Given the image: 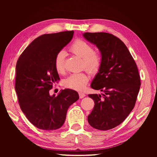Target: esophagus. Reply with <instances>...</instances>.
I'll return each mask as SVG.
<instances>
[{"instance_id": "34e87169", "label": "esophagus", "mask_w": 157, "mask_h": 157, "mask_svg": "<svg viewBox=\"0 0 157 157\" xmlns=\"http://www.w3.org/2000/svg\"><path fill=\"white\" fill-rule=\"evenodd\" d=\"M86 94L84 93L83 92H79V98H83L84 97H85Z\"/></svg>"}]
</instances>
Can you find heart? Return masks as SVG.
I'll use <instances>...</instances> for the list:
<instances>
[{
    "instance_id": "1",
    "label": "heart",
    "mask_w": 157,
    "mask_h": 157,
    "mask_svg": "<svg viewBox=\"0 0 157 157\" xmlns=\"http://www.w3.org/2000/svg\"><path fill=\"white\" fill-rule=\"evenodd\" d=\"M69 51L73 55L82 59V68L90 73H97L102 65V56L99 52L94 51V47L84 40L77 39L69 46ZM55 68L59 73L65 69V52L60 51L57 52L54 61ZM89 81L88 76L85 73H71L63 81L65 87L75 90H82Z\"/></svg>"
}]
</instances>
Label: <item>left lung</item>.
<instances>
[{"label": "left lung", "mask_w": 157, "mask_h": 157, "mask_svg": "<svg viewBox=\"0 0 157 157\" xmlns=\"http://www.w3.org/2000/svg\"><path fill=\"white\" fill-rule=\"evenodd\" d=\"M83 36L102 55V65L91 88L104 94L88 95L94 106L88 121L95 129L109 130L121 124L134 109L140 77L134 58L119 38L105 32H86Z\"/></svg>", "instance_id": "1"}]
</instances>
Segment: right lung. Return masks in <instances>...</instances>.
Returning <instances> with one entry per match:
<instances>
[{"label": "right lung", "mask_w": 157, "mask_h": 157, "mask_svg": "<svg viewBox=\"0 0 157 157\" xmlns=\"http://www.w3.org/2000/svg\"><path fill=\"white\" fill-rule=\"evenodd\" d=\"M73 31L44 34L34 40L19 57L15 88L21 111L33 125L55 130L64 123L67 111L79 99L78 93L65 89L55 96L49 90L60 79L54 65L57 52L71 41Z\"/></svg>", "instance_id": "1"}]
</instances>
